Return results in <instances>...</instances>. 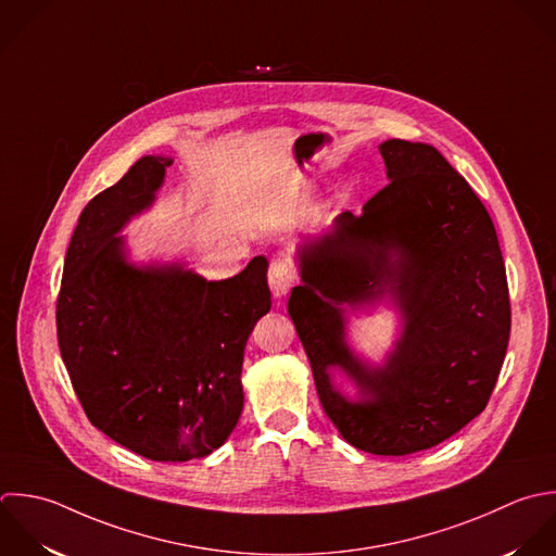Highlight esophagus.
Here are the masks:
<instances>
[{
    "mask_svg": "<svg viewBox=\"0 0 556 556\" xmlns=\"http://www.w3.org/2000/svg\"><path fill=\"white\" fill-rule=\"evenodd\" d=\"M294 270L292 266L283 260V257H277L270 262V268H268V286L273 290V296L275 299H281L290 292V288L294 286Z\"/></svg>",
    "mask_w": 556,
    "mask_h": 556,
    "instance_id": "esophagus-1",
    "label": "esophagus"
}]
</instances>
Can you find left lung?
Instances as JSON below:
<instances>
[{
  "mask_svg": "<svg viewBox=\"0 0 556 556\" xmlns=\"http://www.w3.org/2000/svg\"><path fill=\"white\" fill-rule=\"evenodd\" d=\"M390 184L296 251L288 314L318 399L340 435L372 455L427 451L472 422L498 381L511 331L494 223L470 184L427 142L379 144ZM386 298L402 336L381 367L348 344V312ZM344 371L349 400L332 383Z\"/></svg>",
  "mask_w": 556,
  "mask_h": 556,
  "instance_id": "left-lung-1",
  "label": "left lung"
}]
</instances>
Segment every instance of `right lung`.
I'll return each mask as SVG.
<instances>
[{"instance_id": "obj_1", "label": "right lung", "mask_w": 556, "mask_h": 556, "mask_svg": "<svg viewBox=\"0 0 556 556\" xmlns=\"http://www.w3.org/2000/svg\"><path fill=\"white\" fill-rule=\"evenodd\" d=\"M170 164L144 155L88 201L66 249L55 327L92 427L147 459L190 462L236 429L244 346L273 301L264 255L223 281L127 260L118 231L151 207Z\"/></svg>"}]
</instances>
